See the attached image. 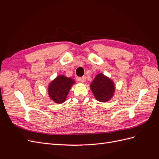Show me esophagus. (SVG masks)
Masks as SVG:
<instances>
[{
  "instance_id": "1",
  "label": "esophagus",
  "mask_w": 159,
  "mask_h": 159,
  "mask_svg": "<svg viewBox=\"0 0 159 159\" xmlns=\"http://www.w3.org/2000/svg\"><path fill=\"white\" fill-rule=\"evenodd\" d=\"M79 80L80 81H81V82L82 83H84V82H85V81H86V78H85V77H81V78H79Z\"/></svg>"
}]
</instances>
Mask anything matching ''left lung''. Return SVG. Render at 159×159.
<instances>
[{
  "label": "left lung",
  "instance_id": "left-lung-1",
  "mask_svg": "<svg viewBox=\"0 0 159 159\" xmlns=\"http://www.w3.org/2000/svg\"><path fill=\"white\" fill-rule=\"evenodd\" d=\"M90 89L95 99L100 102H107L113 97L115 85L112 80L102 73L96 75L90 84Z\"/></svg>",
  "mask_w": 159,
  "mask_h": 159
}]
</instances>
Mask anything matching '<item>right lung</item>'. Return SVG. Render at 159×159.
Masks as SVG:
<instances>
[{
	"instance_id": "obj_1",
	"label": "right lung",
	"mask_w": 159,
	"mask_h": 159,
	"mask_svg": "<svg viewBox=\"0 0 159 159\" xmlns=\"http://www.w3.org/2000/svg\"><path fill=\"white\" fill-rule=\"evenodd\" d=\"M75 81L64 75H59L48 84V92L50 98L56 103L65 102L67 96Z\"/></svg>"
}]
</instances>
